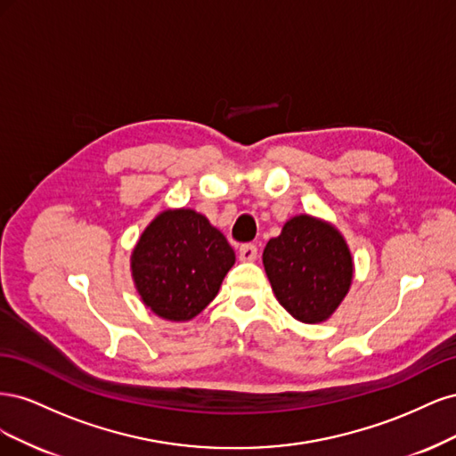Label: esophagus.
I'll list each match as a JSON object with an SVG mask.
<instances>
[{"mask_svg":"<svg viewBox=\"0 0 456 456\" xmlns=\"http://www.w3.org/2000/svg\"><path fill=\"white\" fill-rule=\"evenodd\" d=\"M256 256H258L256 245H253V243H243V245L240 247V260H243V262H255Z\"/></svg>","mask_w":456,"mask_h":456,"instance_id":"obj_1","label":"esophagus"}]
</instances>
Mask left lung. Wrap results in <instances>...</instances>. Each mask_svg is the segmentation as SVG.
<instances>
[{
	"label": "left lung",
	"mask_w": 456,
	"mask_h": 456,
	"mask_svg": "<svg viewBox=\"0 0 456 456\" xmlns=\"http://www.w3.org/2000/svg\"><path fill=\"white\" fill-rule=\"evenodd\" d=\"M262 262L280 305L302 323L329 320L346 297L354 262L340 232L322 218L298 215L272 238Z\"/></svg>",
	"instance_id": "1"
}]
</instances>
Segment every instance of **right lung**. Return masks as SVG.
Wrapping results in <instances>:
<instances>
[{
    "label": "right lung",
    "mask_w": 456,
    "mask_h": 456,
    "mask_svg": "<svg viewBox=\"0 0 456 456\" xmlns=\"http://www.w3.org/2000/svg\"><path fill=\"white\" fill-rule=\"evenodd\" d=\"M236 262L226 238L191 209L159 213L131 255L134 287L146 308L169 322H188L216 297Z\"/></svg>",
    "instance_id": "add662e5"
}]
</instances>
